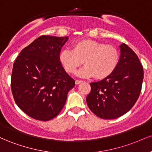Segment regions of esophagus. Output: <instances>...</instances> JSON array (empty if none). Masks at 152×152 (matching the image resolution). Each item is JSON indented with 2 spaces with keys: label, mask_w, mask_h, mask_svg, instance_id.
Wrapping results in <instances>:
<instances>
[{
  "label": "esophagus",
  "mask_w": 152,
  "mask_h": 152,
  "mask_svg": "<svg viewBox=\"0 0 152 152\" xmlns=\"http://www.w3.org/2000/svg\"><path fill=\"white\" fill-rule=\"evenodd\" d=\"M83 82V81H81V80H76V81H75V83H76V85L79 84V83H81Z\"/></svg>",
  "instance_id": "1"
}]
</instances>
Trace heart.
<instances>
[{
    "mask_svg": "<svg viewBox=\"0 0 152 152\" xmlns=\"http://www.w3.org/2000/svg\"><path fill=\"white\" fill-rule=\"evenodd\" d=\"M120 52L116 46L105 44L91 39H84L75 43L73 50L64 49L59 54V60L69 74L77 72L81 77L104 79L114 73L118 66Z\"/></svg>",
    "mask_w": 152,
    "mask_h": 152,
    "instance_id": "heart-1",
    "label": "heart"
}]
</instances>
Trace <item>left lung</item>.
Returning <instances> with one entry per match:
<instances>
[{
	"mask_svg": "<svg viewBox=\"0 0 152 152\" xmlns=\"http://www.w3.org/2000/svg\"><path fill=\"white\" fill-rule=\"evenodd\" d=\"M116 70L100 81L91 83L86 103L99 118L114 119L133 107L142 91L144 70L137 55L125 43Z\"/></svg>",
	"mask_w": 152,
	"mask_h": 152,
	"instance_id": "8db88e82",
	"label": "left lung"
}]
</instances>
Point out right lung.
<instances>
[{
    "label": "right lung",
    "mask_w": 152,
    "mask_h": 152,
    "mask_svg": "<svg viewBox=\"0 0 152 152\" xmlns=\"http://www.w3.org/2000/svg\"><path fill=\"white\" fill-rule=\"evenodd\" d=\"M67 40L40 36L20 51L13 64L12 94L18 107L31 118L43 121L55 118L75 86L59 60Z\"/></svg>",
    "instance_id": "1"
}]
</instances>
